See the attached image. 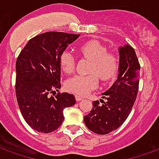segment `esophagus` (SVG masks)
<instances>
[{
	"mask_svg": "<svg viewBox=\"0 0 159 159\" xmlns=\"http://www.w3.org/2000/svg\"><path fill=\"white\" fill-rule=\"evenodd\" d=\"M82 99H83V98H82V97H80V96H76V100H77V102L82 101Z\"/></svg>",
	"mask_w": 159,
	"mask_h": 159,
	"instance_id": "obj_1",
	"label": "esophagus"
}]
</instances>
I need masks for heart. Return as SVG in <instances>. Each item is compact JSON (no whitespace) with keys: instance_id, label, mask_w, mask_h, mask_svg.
Masks as SVG:
<instances>
[{"instance_id":"heart-1","label":"heart","mask_w":159,"mask_h":159,"mask_svg":"<svg viewBox=\"0 0 159 159\" xmlns=\"http://www.w3.org/2000/svg\"><path fill=\"white\" fill-rule=\"evenodd\" d=\"M80 54L92 61L88 75H77L66 82V90L78 96H83L95 89L98 84V77L102 82L112 81L117 76L119 68V57L114 52L98 41H89L78 48ZM61 70L67 74L74 72L76 61L69 51H64L60 56Z\"/></svg>"}]
</instances>
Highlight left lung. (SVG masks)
I'll return each mask as SVG.
<instances>
[{
    "label": "left lung",
    "instance_id": "obj_1",
    "mask_svg": "<svg viewBox=\"0 0 159 159\" xmlns=\"http://www.w3.org/2000/svg\"><path fill=\"white\" fill-rule=\"evenodd\" d=\"M119 68L117 81L103 93L100 102L94 101L90 113L84 117L89 130L107 134L119 128L130 114L139 92L140 64L129 45L119 47Z\"/></svg>",
    "mask_w": 159,
    "mask_h": 159
}]
</instances>
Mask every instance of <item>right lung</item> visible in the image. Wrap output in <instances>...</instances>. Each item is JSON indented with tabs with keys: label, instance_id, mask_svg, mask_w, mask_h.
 <instances>
[{
	"label": "right lung",
	"instance_id": "add662e5",
	"mask_svg": "<svg viewBox=\"0 0 159 159\" xmlns=\"http://www.w3.org/2000/svg\"><path fill=\"white\" fill-rule=\"evenodd\" d=\"M78 34L48 31L34 36L16 63V96L23 118L34 130L48 133L64 120L65 107L73 106V94L56 93L61 88L60 56Z\"/></svg>",
	"mask_w": 159,
	"mask_h": 159
}]
</instances>
